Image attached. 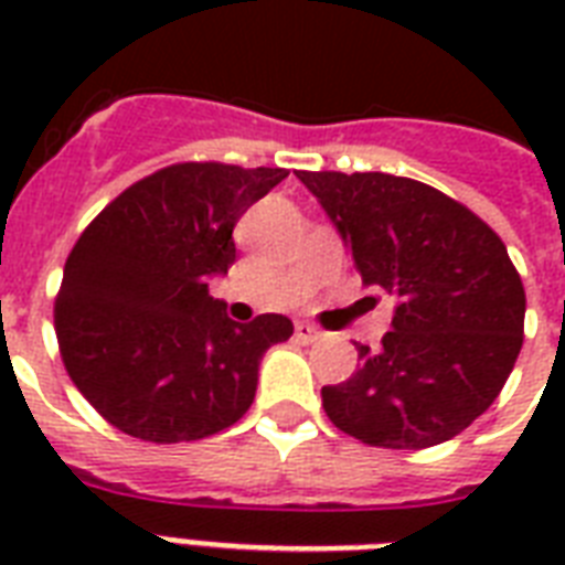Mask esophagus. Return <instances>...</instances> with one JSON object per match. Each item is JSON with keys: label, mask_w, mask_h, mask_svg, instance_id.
Masks as SVG:
<instances>
[{"label": "esophagus", "mask_w": 565, "mask_h": 565, "mask_svg": "<svg viewBox=\"0 0 565 565\" xmlns=\"http://www.w3.org/2000/svg\"><path fill=\"white\" fill-rule=\"evenodd\" d=\"M319 337H322V331H319L317 326H310V322H296V340H299V343H313Z\"/></svg>", "instance_id": "1"}]
</instances>
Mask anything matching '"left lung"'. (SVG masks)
Segmentation results:
<instances>
[{
  "label": "left lung",
  "instance_id": "1",
  "mask_svg": "<svg viewBox=\"0 0 565 565\" xmlns=\"http://www.w3.org/2000/svg\"><path fill=\"white\" fill-rule=\"evenodd\" d=\"M352 248L366 287L395 299L381 349L322 386L328 419L377 448H428L466 430L513 372L525 287L501 237L451 195L386 172H299Z\"/></svg>",
  "mask_w": 565,
  "mask_h": 565
}]
</instances>
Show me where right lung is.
I'll return each instance as SVG.
<instances>
[{
    "label": "right lung",
    "instance_id": "obj_1",
    "mask_svg": "<svg viewBox=\"0 0 565 565\" xmlns=\"http://www.w3.org/2000/svg\"><path fill=\"white\" fill-rule=\"evenodd\" d=\"M290 172L188 161L135 181L82 231L55 299V334L78 393L128 437L190 443L252 407L257 366L292 322L246 326L207 292L237 257L231 231Z\"/></svg>",
    "mask_w": 565,
    "mask_h": 565
}]
</instances>
